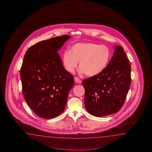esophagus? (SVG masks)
<instances>
[{
	"label": "esophagus",
	"mask_w": 152,
	"mask_h": 152,
	"mask_svg": "<svg viewBox=\"0 0 152 152\" xmlns=\"http://www.w3.org/2000/svg\"><path fill=\"white\" fill-rule=\"evenodd\" d=\"M75 81L77 83V84H81V81L80 79H79L78 77H75Z\"/></svg>",
	"instance_id": "esophagus-1"
}]
</instances>
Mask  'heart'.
<instances>
[{
  "instance_id": "b5f03b06",
  "label": "heart",
  "mask_w": 152,
  "mask_h": 152,
  "mask_svg": "<svg viewBox=\"0 0 152 152\" xmlns=\"http://www.w3.org/2000/svg\"><path fill=\"white\" fill-rule=\"evenodd\" d=\"M111 58V51L107 46L94 42L77 43L72 45L70 51H65L62 57L65 69L73 73L79 61L80 74L90 77L100 75L107 68Z\"/></svg>"
}]
</instances>
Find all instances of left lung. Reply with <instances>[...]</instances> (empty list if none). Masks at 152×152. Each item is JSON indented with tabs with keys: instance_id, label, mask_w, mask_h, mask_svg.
<instances>
[{
	"instance_id": "left-lung-1",
	"label": "left lung",
	"mask_w": 152,
	"mask_h": 152,
	"mask_svg": "<svg viewBox=\"0 0 152 152\" xmlns=\"http://www.w3.org/2000/svg\"><path fill=\"white\" fill-rule=\"evenodd\" d=\"M115 53L107 68L100 75L83 81L85 106L94 116H106L123 106L131 84V67L121 46Z\"/></svg>"
}]
</instances>
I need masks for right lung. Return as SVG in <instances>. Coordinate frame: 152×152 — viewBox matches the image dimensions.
I'll use <instances>...</instances> for the list:
<instances>
[{"label": "right lung", "instance_id": "add662e5", "mask_svg": "<svg viewBox=\"0 0 152 152\" xmlns=\"http://www.w3.org/2000/svg\"><path fill=\"white\" fill-rule=\"evenodd\" d=\"M70 36L42 41L26 52L20 71L23 97L39 116L53 118L63 113L74 77L65 69L57 52Z\"/></svg>", "mask_w": 152, "mask_h": 152}]
</instances>
